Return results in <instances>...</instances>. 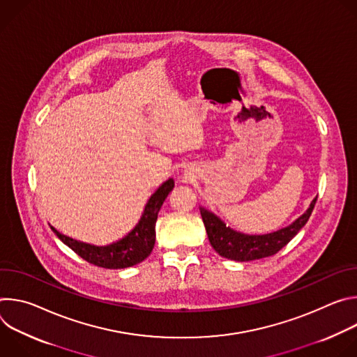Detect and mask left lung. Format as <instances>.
Segmentation results:
<instances>
[{"label":"left lung","mask_w":357,"mask_h":357,"mask_svg":"<svg viewBox=\"0 0 357 357\" xmlns=\"http://www.w3.org/2000/svg\"><path fill=\"white\" fill-rule=\"evenodd\" d=\"M315 203L317 197L311 202L310 208L291 225L266 234H247L238 231L230 226H226V223L218 215L203 206H200V215L203 225L206 227L209 241L216 252L229 260L251 261L274 256L275 252L287 245L308 222Z\"/></svg>","instance_id":"8db88e82"}]
</instances>
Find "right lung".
I'll use <instances>...</instances> for the list:
<instances>
[{
	"mask_svg": "<svg viewBox=\"0 0 357 357\" xmlns=\"http://www.w3.org/2000/svg\"><path fill=\"white\" fill-rule=\"evenodd\" d=\"M175 182L172 178L167 179L154 193L148 199L145 209L142 212L141 219L134 226L131 231H128L123 238L113 241L106 245H97L91 243H86L70 237L56 227L50 225L54 233L69 247L77 256L86 260L90 264L97 267L120 270L132 267L141 261H144L154 248L155 244V223L158 219V212L162 206L164 200L174 189Z\"/></svg>",
	"mask_w": 357,
	"mask_h": 357,
	"instance_id": "obj_1",
	"label": "right lung"
}]
</instances>
